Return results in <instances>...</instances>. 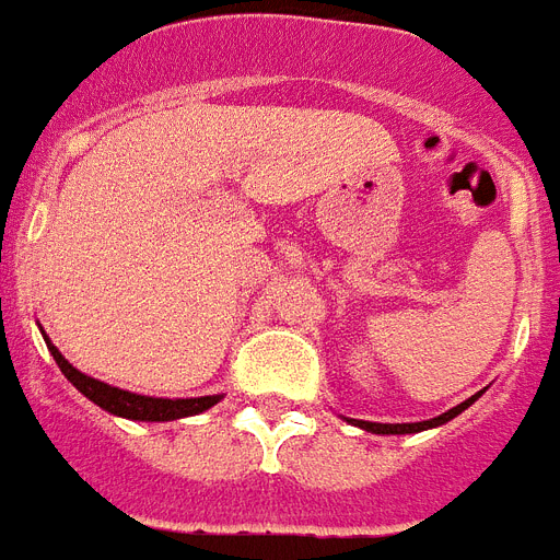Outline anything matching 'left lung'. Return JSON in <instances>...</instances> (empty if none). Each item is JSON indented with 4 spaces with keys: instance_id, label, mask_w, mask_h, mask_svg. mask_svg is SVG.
<instances>
[{
    "instance_id": "left-lung-1",
    "label": "left lung",
    "mask_w": 560,
    "mask_h": 560,
    "mask_svg": "<svg viewBox=\"0 0 560 560\" xmlns=\"http://www.w3.org/2000/svg\"><path fill=\"white\" fill-rule=\"evenodd\" d=\"M481 394L476 396H469L467 402H460L455 405L452 411L441 413V417H434V420H422V422H396V425H390V422H364V420H358V425L361 429H366V432H373V434H413V432H422V429H434V425H443V422H450L452 417H458L464 408H469V405L476 402Z\"/></svg>"
}]
</instances>
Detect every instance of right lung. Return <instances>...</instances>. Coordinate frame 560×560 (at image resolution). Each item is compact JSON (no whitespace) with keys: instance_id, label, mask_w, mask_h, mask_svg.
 Segmentation results:
<instances>
[{"instance_id":"right-lung-1","label":"right lung","mask_w":560,"mask_h":560,"mask_svg":"<svg viewBox=\"0 0 560 560\" xmlns=\"http://www.w3.org/2000/svg\"><path fill=\"white\" fill-rule=\"evenodd\" d=\"M46 347L52 352L55 364L61 366V373L72 382V387H79L81 394L88 396L91 402H96L105 411L126 417V420H147V422H164V420H178V417H190V413L208 411L211 405L220 402V396H199V399H152V396H138L110 387V384L91 378V375L79 373L58 349L49 343L46 337Z\"/></svg>"}]
</instances>
